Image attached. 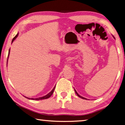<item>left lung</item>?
Listing matches in <instances>:
<instances>
[{"mask_svg":"<svg viewBox=\"0 0 125 125\" xmlns=\"http://www.w3.org/2000/svg\"><path fill=\"white\" fill-rule=\"evenodd\" d=\"M114 37V39H115V37H114V36H113ZM74 91H75V93H76V94H77V95L78 96H79V98H82V99H85V100H86V98H84V97H82V96H80V95H79V94H78V93L77 92V91H76L75 89H74Z\"/></svg>","mask_w":125,"mask_h":125,"instance_id":"1","label":"left lung"}]
</instances>
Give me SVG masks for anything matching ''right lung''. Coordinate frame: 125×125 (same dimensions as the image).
<instances>
[{"mask_svg": "<svg viewBox=\"0 0 125 125\" xmlns=\"http://www.w3.org/2000/svg\"><path fill=\"white\" fill-rule=\"evenodd\" d=\"M18 34H19V33H18V34H17V35L15 36V37L13 38V39H12V42H13L15 40V39H16V38L17 37H18ZM9 53H10V50H9V53H8V57H9ZM7 62H8V60H7ZM55 87H56V86H54V88H53V89L52 90L51 92H50L49 93H48V94H47V95H46L44 96L41 97V98H35V99H34V98H31V99H30V98H27V97H26V96H24V97H25V98H27V99H31V100H43V99H48V98H49L52 95L53 93V92H54V90Z\"/></svg>", "mask_w": 125, "mask_h": 125, "instance_id": "obj_1", "label": "right lung"}]
</instances>
